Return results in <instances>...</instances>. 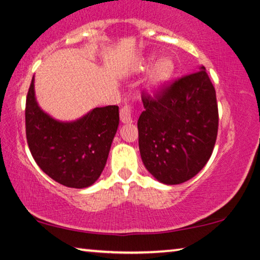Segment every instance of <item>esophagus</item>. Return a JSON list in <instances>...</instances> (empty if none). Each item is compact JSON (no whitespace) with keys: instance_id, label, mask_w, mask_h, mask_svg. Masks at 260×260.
<instances>
[{"instance_id":"obj_1","label":"esophagus","mask_w":260,"mask_h":260,"mask_svg":"<svg viewBox=\"0 0 260 260\" xmlns=\"http://www.w3.org/2000/svg\"><path fill=\"white\" fill-rule=\"evenodd\" d=\"M120 120L123 123H129L133 120V108L129 105H125L120 108Z\"/></svg>"}]
</instances>
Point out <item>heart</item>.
Masks as SVG:
<instances>
[{
    "label": "heart",
    "instance_id": "b5f03b06",
    "mask_svg": "<svg viewBox=\"0 0 260 260\" xmlns=\"http://www.w3.org/2000/svg\"><path fill=\"white\" fill-rule=\"evenodd\" d=\"M174 73V63L169 58H162L155 65L152 75H150V85L155 87L161 86L168 81Z\"/></svg>",
    "mask_w": 260,
    "mask_h": 260
}]
</instances>
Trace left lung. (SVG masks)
Returning <instances> with one entry per match:
<instances>
[{
  "label": "left lung",
  "instance_id": "left-lung-1",
  "mask_svg": "<svg viewBox=\"0 0 260 260\" xmlns=\"http://www.w3.org/2000/svg\"><path fill=\"white\" fill-rule=\"evenodd\" d=\"M139 149L147 170L166 184H180L202 169L218 132L216 91L205 68L142 93Z\"/></svg>",
  "mask_w": 260,
  "mask_h": 260
}]
</instances>
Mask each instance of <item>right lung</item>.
Masks as SVG:
<instances>
[{
    "label": "right lung",
    "mask_w": 260,
    "mask_h": 260,
    "mask_svg": "<svg viewBox=\"0 0 260 260\" xmlns=\"http://www.w3.org/2000/svg\"><path fill=\"white\" fill-rule=\"evenodd\" d=\"M119 125V107H96L73 122H59L38 107L31 80L25 102L26 142L34 160L58 183L86 188L98 180Z\"/></svg>",
    "instance_id": "obj_1"
}]
</instances>
